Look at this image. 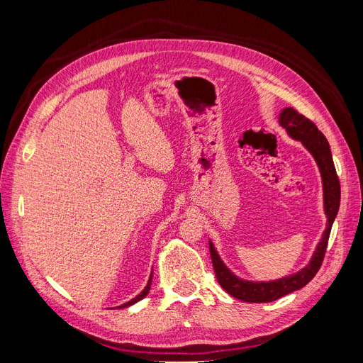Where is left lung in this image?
Masks as SVG:
<instances>
[{
    "label": "left lung",
    "mask_w": 363,
    "mask_h": 363,
    "mask_svg": "<svg viewBox=\"0 0 363 363\" xmlns=\"http://www.w3.org/2000/svg\"><path fill=\"white\" fill-rule=\"evenodd\" d=\"M279 123L283 128H286L288 135L292 139L300 140L301 144L311 151V155L318 163V168H320L323 177L324 212L327 215V228L320 240V244H318L313 252L309 265L298 272L291 274L288 277H283L274 281H247L236 277L235 274L224 265L221 257L218 256L213 244L208 242L218 283L221 284V288L225 292L235 296V298L247 303H269L274 300H279L283 295H288L294 291L301 289L316 276L318 269L323 265V259L328 244V236H330L332 225L337 215L340 203V184L335 169L330 145H328L325 136L318 130V127L309 118L298 113L292 107L283 108Z\"/></svg>",
    "instance_id": "obj_1"
}]
</instances>
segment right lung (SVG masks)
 Wrapping results in <instances>:
<instances>
[{"label":"right lung","mask_w":363,"mask_h":363,"mask_svg":"<svg viewBox=\"0 0 363 363\" xmlns=\"http://www.w3.org/2000/svg\"><path fill=\"white\" fill-rule=\"evenodd\" d=\"M151 279H152V272H151V276H150V280H148V283H147V286H145V289L142 291L139 295H136L133 300H130L128 303H124L123 306H119V307H128V306H131V304H135V303H138L139 300H142V298H145L147 296V294H148V291H150V286H151Z\"/></svg>","instance_id":"right-lung-1"}]
</instances>
